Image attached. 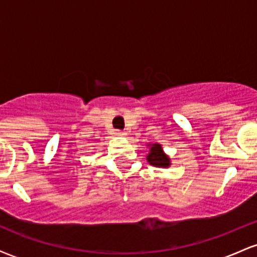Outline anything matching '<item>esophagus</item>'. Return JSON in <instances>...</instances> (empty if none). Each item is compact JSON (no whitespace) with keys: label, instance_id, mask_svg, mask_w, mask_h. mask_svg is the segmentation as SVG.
<instances>
[{"label":"esophagus","instance_id":"esophagus-1","mask_svg":"<svg viewBox=\"0 0 257 257\" xmlns=\"http://www.w3.org/2000/svg\"><path fill=\"white\" fill-rule=\"evenodd\" d=\"M116 134L118 135V137H124V135H126V133L123 132V131H117Z\"/></svg>","mask_w":257,"mask_h":257}]
</instances>
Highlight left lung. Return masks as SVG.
Returning a JSON list of instances; mask_svg holds the SVG:
<instances>
[{"label": "left lung", "mask_w": 257, "mask_h": 257, "mask_svg": "<svg viewBox=\"0 0 257 257\" xmlns=\"http://www.w3.org/2000/svg\"><path fill=\"white\" fill-rule=\"evenodd\" d=\"M150 152L147 155V162L153 167L168 168L170 166V158L164 153L161 144H150Z\"/></svg>", "instance_id": "obj_1"}]
</instances>
